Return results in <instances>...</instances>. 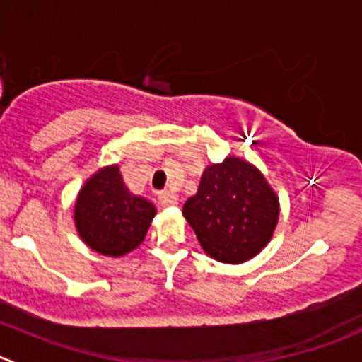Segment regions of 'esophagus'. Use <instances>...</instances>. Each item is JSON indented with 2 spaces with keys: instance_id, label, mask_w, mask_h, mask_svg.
<instances>
[{
  "instance_id": "obj_1",
  "label": "esophagus",
  "mask_w": 362,
  "mask_h": 362,
  "mask_svg": "<svg viewBox=\"0 0 362 362\" xmlns=\"http://www.w3.org/2000/svg\"><path fill=\"white\" fill-rule=\"evenodd\" d=\"M157 199H159V203L163 206H173L178 203V198L175 194H171V192L164 191V192H159V196H157Z\"/></svg>"
}]
</instances>
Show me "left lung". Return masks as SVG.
<instances>
[{
	"label": "left lung",
	"instance_id": "1",
	"mask_svg": "<svg viewBox=\"0 0 362 362\" xmlns=\"http://www.w3.org/2000/svg\"><path fill=\"white\" fill-rule=\"evenodd\" d=\"M182 212L206 255L223 263H242L270 240L279 203L255 166L226 157L206 168L198 192Z\"/></svg>",
	"mask_w": 362,
	"mask_h": 362
}]
</instances>
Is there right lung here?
Here are the masks:
<instances>
[{"instance_id": "right-lung-1", "label": "right lung", "mask_w": 362, "mask_h": 362, "mask_svg": "<svg viewBox=\"0 0 362 362\" xmlns=\"http://www.w3.org/2000/svg\"><path fill=\"white\" fill-rule=\"evenodd\" d=\"M156 216L150 202L132 196L118 166L97 171L76 202V226L93 251L122 256L138 247Z\"/></svg>"}]
</instances>
